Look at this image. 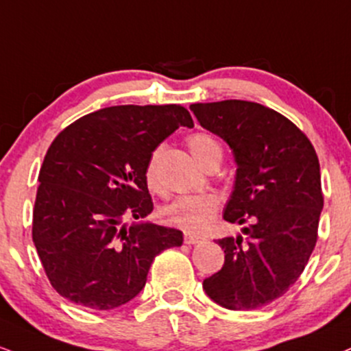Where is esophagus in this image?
<instances>
[{"instance_id": "34e87169", "label": "esophagus", "mask_w": 351, "mask_h": 351, "mask_svg": "<svg viewBox=\"0 0 351 351\" xmlns=\"http://www.w3.org/2000/svg\"><path fill=\"white\" fill-rule=\"evenodd\" d=\"M202 240H204V239H202L201 235L193 234V232H184V242L189 243V245L199 243V242H202Z\"/></svg>"}]
</instances>
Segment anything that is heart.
<instances>
[{
	"mask_svg": "<svg viewBox=\"0 0 351 351\" xmlns=\"http://www.w3.org/2000/svg\"><path fill=\"white\" fill-rule=\"evenodd\" d=\"M189 150H191L194 160L204 165L210 158H221L222 150L217 141L209 134H193L188 138ZM155 163L157 155L149 160L145 170V180L150 189L157 188V175H155ZM219 210V197L216 194H189V196H180L170 204L162 209V219L167 223L180 227V229L193 232V234H202L213 226L214 219Z\"/></svg>",
	"mask_w": 351,
	"mask_h": 351,
	"instance_id": "obj_1",
	"label": "heart"
}]
</instances>
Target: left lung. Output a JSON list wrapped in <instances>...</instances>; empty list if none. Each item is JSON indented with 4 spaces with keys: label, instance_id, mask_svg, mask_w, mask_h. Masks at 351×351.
Wrapping results in <instances>:
<instances>
[{
    "label": "left lung",
    "instance_id": "obj_1",
    "mask_svg": "<svg viewBox=\"0 0 351 351\" xmlns=\"http://www.w3.org/2000/svg\"><path fill=\"white\" fill-rule=\"evenodd\" d=\"M189 109L232 150L237 170L223 219L245 223L242 234L217 240L223 267L202 289L226 309H258L296 282L317 242V154L293 122L258 103L226 99Z\"/></svg>",
    "mask_w": 351,
    "mask_h": 351
}]
</instances>
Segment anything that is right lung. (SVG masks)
I'll return each mask as SVG.
<instances>
[{
  "label": "right lung",
  "mask_w": 351,
  "mask_h": 351,
  "mask_svg": "<svg viewBox=\"0 0 351 351\" xmlns=\"http://www.w3.org/2000/svg\"><path fill=\"white\" fill-rule=\"evenodd\" d=\"M193 125L180 104H128L86 114L57 135L39 173L32 240L60 296L116 309L143 289L158 253L183 243L181 230L145 221L154 210L145 170L165 138Z\"/></svg>",
  "instance_id": "right-lung-1"
}]
</instances>
